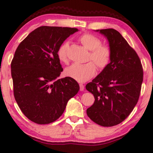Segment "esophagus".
Returning <instances> with one entry per match:
<instances>
[{"label": "esophagus", "mask_w": 153, "mask_h": 153, "mask_svg": "<svg viewBox=\"0 0 153 153\" xmlns=\"http://www.w3.org/2000/svg\"><path fill=\"white\" fill-rule=\"evenodd\" d=\"M79 90L80 91H83L84 90V86L82 84H79Z\"/></svg>", "instance_id": "34e87169"}]
</instances>
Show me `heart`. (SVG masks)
<instances>
[{"label": "heart", "mask_w": 153, "mask_h": 153, "mask_svg": "<svg viewBox=\"0 0 153 153\" xmlns=\"http://www.w3.org/2000/svg\"><path fill=\"white\" fill-rule=\"evenodd\" d=\"M77 40L90 51L88 60H91L84 64H73L65 69L66 76L74 79L79 82H84L94 76L96 72L95 65L98 70L105 69L110 63L111 51L107 45H101V40L91 33H85L79 36ZM69 45L64 42L59 46L56 52L59 61L63 63L69 61L67 56Z\"/></svg>", "instance_id": "1"}]
</instances>
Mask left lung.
I'll return each mask as SVG.
<instances>
[{
	"label": "left lung",
	"mask_w": 153,
	"mask_h": 153,
	"mask_svg": "<svg viewBox=\"0 0 153 153\" xmlns=\"http://www.w3.org/2000/svg\"><path fill=\"white\" fill-rule=\"evenodd\" d=\"M98 31L107 38L111 58L108 65L86 86L95 98L86 113L97 124L111 127L125 120L138 102L143 69L136 52L118 31Z\"/></svg>",
	"instance_id": "1"
}]
</instances>
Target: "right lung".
<instances>
[{
	"label": "right lung",
	"mask_w": 153,
	"mask_h": 153,
	"mask_svg": "<svg viewBox=\"0 0 153 153\" xmlns=\"http://www.w3.org/2000/svg\"><path fill=\"white\" fill-rule=\"evenodd\" d=\"M77 28L41 26L21 42L11 61L14 97L30 120L48 124L61 117L79 90L74 79H56L63 68L56 52Z\"/></svg>",
	"instance_id": "right-lung-1"
}]
</instances>
